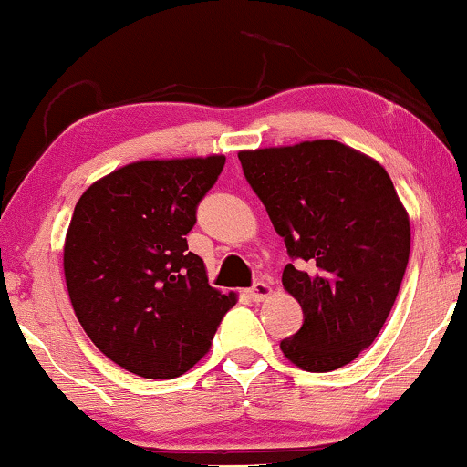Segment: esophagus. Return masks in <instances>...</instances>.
<instances>
[{
	"instance_id": "obj_1",
	"label": "esophagus",
	"mask_w": 467,
	"mask_h": 467,
	"mask_svg": "<svg viewBox=\"0 0 467 467\" xmlns=\"http://www.w3.org/2000/svg\"><path fill=\"white\" fill-rule=\"evenodd\" d=\"M247 293H250L252 302H265V299L271 295V286L267 282H256V285H254Z\"/></svg>"
}]
</instances>
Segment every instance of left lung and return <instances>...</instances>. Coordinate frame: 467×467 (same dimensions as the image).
<instances>
[{
    "mask_svg": "<svg viewBox=\"0 0 467 467\" xmlns=\"http://www.w3.org/2000/svg\"><path fill=\"white\" fill-rule=\"evenodd\" d=\"M244 174L285 237L282 286L304 326L280 342L288 362L327 373L373 345L410 261L411 228L386 168L336 140L239 150Z\"/></svg>",
    "mask_w": 467,
    "mask_h": 467,
    "instance_id": "8db88e82",
    "label": "left lung"
}]
</instances>
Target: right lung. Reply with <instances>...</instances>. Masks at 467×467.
<instances>
[{"instance_id":"add662e5","label":"right lung","mask_w":467,"mask_h":467,"mask_svg":"<svg viewBox=\"0 0 467 467\" xmlns=\"http://www.w3.org/2000/svg\"><path fill=\"white\" fill-rule=\"evenodd\" d=\"M223 163V155L141 159L77 200L64 239L70 304L94 345L129 373H187L237 304V293L209 285L185 239Z\"/></svg>"}]
</instances>
